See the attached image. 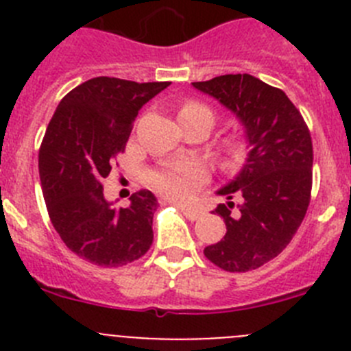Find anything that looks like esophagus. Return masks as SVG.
<instances>
[{
    "mask_svg": "<svg viewBox=\"0 0 351 351\" xmlns=\"http://www.w3.org/2000/svg\"><path fill=\"white\" fill-rule=\"evenodd\" d=\"M178 207L182 210V214H184L186 218L191 219V221H195V219H198V218H200V216H202V213H200V210H198V209H191V207L184 206V204H178Z\"/></svg>",
    "mask_w": 351,
    "mask_h": 351,
    "instance_id": "1",
    "label": "esophagus"
}]
</instances>
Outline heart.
<instances>
[{
    "label": "heart",
    "mask_w": 351,
    "mask_h": 351,
    "mask_svg": "<svg viewBox=\"0 0 351 351\" xmlns=\"http://www.w3.org/2000/svg\"><path fill=\"white\" fill-rule=\"evenodd\" d=\"M204 112L209 114L213 119L209 108L200 104H188L181 108L179 114H193ZM243 156V147L239 142L228 145V158L230 161H239ZM207 181V170L202 163L198 161H179V163H170V165L161 167L151 173V182L158 191L165 193L167 197L173 200H188L193 193L195 188L202 186Z\"/></svg>",
    "instance_id": "b5f03b06"
}]
</instances>
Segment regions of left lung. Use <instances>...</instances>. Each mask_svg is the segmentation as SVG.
<instances>
[{"mask_svg": "<svg viewBox=\"0 0 351 351\" xmlns=\"http://www.w3.org/2000/svg\"><path fill=\"white\" fill-rule=\"evenodd\" d=\"M228 108L244 130L243 169L216 193L225 195L219 214L226 234L204 255L228 272L262 267L290 244L311 197L313 144L302 116L281 89L250 73L191 82ZM241 204L233 210L231 198Z\"/></svg>", "mask_w": 351, "mask_h": 351, "instance_id": "8db88e82", "label": "left lung"}]
</instances>
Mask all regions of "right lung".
Returning <instances> with one entry per match:
<instances>
[{
	"mask_svg": "<svg viewBox=\"0 0 351 351\" xmlns=\"http://www.w3.org/2000/svg\"><path fill=\"white\" fill-rule=\"evenodd\" d=\"M169 86L95 77L71 89L49 123L38 154L45 206L68 250L95 265L121 267L153 244L156 197L142 190L128 207H114L101 182L138 110Z\"/></svg>",
	"mask_w": 351,
	"mask_h": 351,
	"instance_id": "1",
	"label": "right lung"
}]
</instances>
